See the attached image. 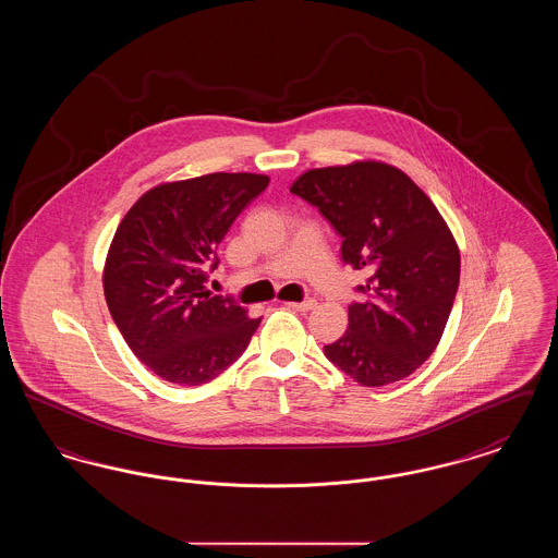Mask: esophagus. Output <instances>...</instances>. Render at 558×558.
Wrapping results in <instances>:
<instances>
[{
    "label": "esophagus",
    "instance_id": "34e87169",
    "mask_svg": "<svg viewBox=\"0 0 558 558\" xmlns=\"http://www.w3.org/2000/svg\"><path fill=\"white\" fill-rule=\"evenodd\" d=\"M291 310H296V312H312V310H316V301L314 299H305V301H291V303H287Z\"/></svg>",
    "mask_w": 558,
    "mask_h": 558
}]
</instances>
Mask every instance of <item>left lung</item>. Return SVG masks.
<instances>
[{
  "instance_id": "1",
  "label": "left lung",
  "mask_w": 558,
  "mask_h": 558,
  "mask_svg": "<svg viewBox=\"0 0 558 558\" xmlns=\"http://www.w3.org/2000/svg\"><path fill=\"white\" fill-rule=\"evenodd\" d=\"M291 192L330 221L343 262L372 274L326 357L364 387L410 376L439 343L458 291L460 251L448 223L401 169L378 160L310 169Z\"/></svg>"
}]
</instances>
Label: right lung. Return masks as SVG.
<instances>
[{
    "label": "right lung",
    "instance_id": "1",
    "mask_svg": "<svg viewBox=\"0 0 558 558\" xmlns=\"http://www.w3.org/2000/svg\"><path fill=\"white\" fill-rule=\"evenodd\" d=\"M269 184L257 173H209L148 190L108 248V312L135 357L162 380L196 387L234 364L262 319L207 291L217 244Z\"/></svg>",
    "mask_w": 558,
    "mask_h": 558
}]
</instances>
